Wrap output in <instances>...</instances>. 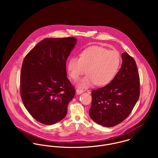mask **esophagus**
<instances>
[{
  "label": "esophagus",
  "instance_id": "esophagus-1",
  "mask_svg": "<svg viewBox=\"0 0 158 158\" xmlns=\"http://www.w3.org/2000/svg\"><path fill=\"white\" fill-rule=\"evenodd\" d=\"M76 92H77V94H82V93L84 92V90H82V89H77L76 90Z\"/></svg>",
  "mask_w": 158,
  "mask_h": 158
}]
</instances>
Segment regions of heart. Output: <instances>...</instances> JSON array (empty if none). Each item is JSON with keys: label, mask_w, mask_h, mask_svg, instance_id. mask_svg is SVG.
<instances>
[{"label": "heart", "mask_w": 158, "mask_h": 158, "mask_svg": "<svg viewBox=\"0 0 158 158\" xmlns=\"http://www.w3.org/2000/svg\"><path fill=\"white\" fill-rule=\"evenodd\" d=\"M120 62L117 52L102 47H91L81 53L80 58L73 57L69 60L68 72L74 81H77L86 70L87 75L78 83L80 88H89L94 83L104 86L113 80Z\"/></svg>", "instance_id": "1"}]
</instances>
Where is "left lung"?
Returning a JSON list of instances; mask_svg holds the SVG:
<instances>
[{"mask_svg": "<svg viewBox=\"0 0 158 158\" xmlns=\"http://www.w3.org/2000/svg\"><path fill=\"white\" fill-rule=\"evenodd\" d=\"M122 64L106 86L93 90L89 114L97 123L112 127L123 121L132 111L140 95V79L135 60L127 52Z\"/></svg>", "mask_w": 158, "mask_h": 158, "instance_id": "left-lung-1", "label": "left lung"}]
</instances>
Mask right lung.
Instances as JSON below:
<instances>
[{
    "label": "right lung",
    "mask_w": 158,
    "mask_h": 158,
    "mask_svg": "<svg viewBox=\"0 0 158 158\" xmlns=\"http://www.w3.org/2000/svg\"><path fill=\"white\" fill-rule=\"evenodd\" d=\"M75 38H45L25 56L20 78L27 110L38 122L52 125L61 120L75 90L67 77L66 61Z\"/></svg>",
    "instance_id": "1"
}]
</instances>
